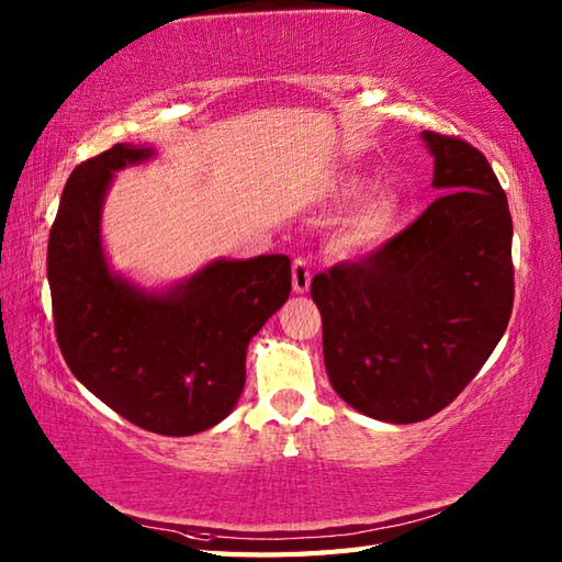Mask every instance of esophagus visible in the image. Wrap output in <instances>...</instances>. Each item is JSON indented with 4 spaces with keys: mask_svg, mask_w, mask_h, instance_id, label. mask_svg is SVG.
Returning <instances> with one entry per match:
<instances>
[{
    "mask_svg": "<svg viewBox=\"0 0 562 562\" xmlns=\"http://www.w3.org/2000/svg\"><path fill=\"white\" fill-rule=\"evenodd\" d=\"M308 284H312V270L304 258H296L292 262V290L294 294H306Z\"/></svg>",
    "mask_w": 562,
    "mask_h": 562,
    "instance_id": "esophagus-1",
    "label": "esophagus"
}]
</instances>
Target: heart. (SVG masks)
I'll list each match as a JSON object with an SVG mask.
<instances>
[{
  "mask_svg": "<svg viewBox=\"0 0 562 562\" xmlns=\"http://www.w3.org/2000/svg\"><path fill=\"white\" fill-rule=\"evenodd\" d=\"M374 181L364 173H340L328 183V198L333 202H352L357 198L367 195L372 190ZM403 220V198L398 190L386 188L379 193L369 195L364 202H360L336 234V246L342 254H364L381 246L386 238L398 229Z\"/></svg>",
  "mask_w": 562,
  "mask_h": 562,
  "instance_id": "1",
  "label": "heart"
}]
</instances>
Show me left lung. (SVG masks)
Segmentation results:
<instances>
[{"label":"left lung","instance_id":"left-lung-1","mask_svg":"<svg viewBox=\"0 0 562 562\" xmlns=\"http://www.w3.org/2000/svg\"><path fill=\"white\" fill-rule=\"evenodd\" d=\"M420 137L439 198L374 254L312 282L330 386L393 425L459 396L505 336L515 300L512 217L491 164L463 139Z\"/></svg>","mask_w":562,"mask_h":562}]
</instances>
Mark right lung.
Here are the masks:
<instances>
[{
	"label": "right lung",
	"mask_w": 562,
	"mask_h": 562,
	"mask_svg": "<svg viewBox=\"0 0 562 562\" xmlns=\"http://www.w3.org/2000/svg\"><path fill=\"white\" fill-rule=\"evenodd\" d=\"M151 147L115 145L71 171L47 238L59 350L93 396L133 425L188 437L222 423L246 384V350L288 302L290 258L210 260L164 290H145L105 258L101 212L115 171Z\"/></svg>",
	"instance_id": "1"
}]
</instances>
